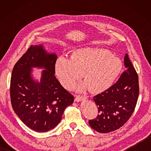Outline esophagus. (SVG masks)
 <instances>
[{"mask_svg": "<svg viewBox=\"0 0 151 151\" xmlns=\"http://www.w3.org/2000/svg\"><path fill=\"white\" fill-rule=\"evenodd\" d=\"M86 99H87V98H86V97H85V96L76 95V96H75V101L76 102H80L81 100H82V99H84V100H86Z\"/></svg>", "mask_w": 151, "mask_h": 151, "instance_id": "1", "label": "esophagus"}]
</instances>
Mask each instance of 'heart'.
<instances>
[{
  "label": "heart",
  "mask_w": 151,
  "mask_h": 151,
  "mask_svg": "<svg viewBox=\"0 0 151 151\" xmlns=\"http://www.w3.org/2000/svg\"><path fill=\"white\" fill-rule=\"evenodd\" d=\"M56 72L61 83L67 89L82 76L84 81L76 86L77 91L91 89L101 92L114 84L123 69L121 60L107 50L95 47L76 49L72 56H62L57 60Z\"/></svg>",
  "instance_id": "b5f03b06"
}]
</instances>
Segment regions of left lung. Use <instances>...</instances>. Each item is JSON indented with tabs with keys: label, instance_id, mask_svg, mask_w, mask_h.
<instances>
[{
	"label": "left lung",
	"instance_id": "8db88e82",
	"mask_svg": "<svg viewBox=\"0 0 151 151\" xmlns=\"http://www.w3.org/2000/svg\"><path fill=\"white\" fill-rule=\"evenodd\" d=\"M124 64L127 69L118 81L93 97L99 114L89 124L98 132L108 133L119 129L135 109L139 91L138 76L127 54Z\"/></svg>",
	"mask_w": 151,
	"mask_h": 151
}]
</instances>
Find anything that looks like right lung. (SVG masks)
Returning a JSON list of instances; mask_svg holds the SVG:
<instances>
[{
	"instance_id": "1",
	"label": "right lung",
	"mask_w": 151,
	"mask_h": 151,
	"mask_svg": "<svg viewBox=\"0 0 151 151\" xmlns=\"http://www.w3.org/2000/svg\"><path fill=\"white\" fill-rule=\"evenodd\" d=\"M56 54L42 45H31L14 65L10 81L12 108L22 123L36 132H47L58 124L73 95L56 79ZM43 68L40 82L31 75L32 68Z\"/></svg>"
}]
</instances>
